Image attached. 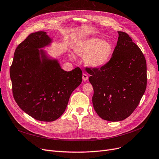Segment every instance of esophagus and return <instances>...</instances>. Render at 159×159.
<instances>
[{"mask_svg":"<svg viewBox=\"0 0 159 159\" xmlns=\"http://www.w3.org/2000/svg\"><path fill=\"white\" fill-rule=\"evenodd\" d=\"M88 75H87V74H86V73H83V80H84V81H86V80H88Z\"/></svg>","mask_w":159,"mask_h":159,"instance_id":"esophagus-1","label":"esophagus"}]
</instances>
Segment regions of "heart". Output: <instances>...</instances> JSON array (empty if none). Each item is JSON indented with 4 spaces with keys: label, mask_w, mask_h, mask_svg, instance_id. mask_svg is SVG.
<instances>
[{
    "label": "heart",
    "mask_w": 159,
    "mask_h": 159,
    "mask_svg": "<svg viewBox=\"0 0 159 159\" xmlns=\"http://www.w3.org/2000/svg\"><path fill=\"white\" fill-rule=\"evenodd\" d=\"M74 50L76 54L84 57L89 65L98 67L108 62L113 47L107 41L91 38L80 41L75 45Z\"/></svg>",
    "instance_id": "obj_1"
}]
</instances>
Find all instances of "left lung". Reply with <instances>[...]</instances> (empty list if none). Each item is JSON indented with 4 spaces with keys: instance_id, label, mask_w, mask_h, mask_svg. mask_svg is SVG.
I'll list each match as a JSON object with an SVG mask.
<instances>
[{
    "instance_id": "1",
    "label": "left lung",
    "mask_w": 159,
    "mask_h": 159,
    "mask_svg": "<svg viewBox=\"0 0 159 159\" xmlns=\"http://www.w3.org/2000/svg\"><path fill=\"white\" fill-rule=\"evenodd\" d=\"M119 37L110 61L101 67H86L93 86L94 109L102 119L119 121L139 105L147 87V63L129 35Z\"/></svg>"
}]
</instances>
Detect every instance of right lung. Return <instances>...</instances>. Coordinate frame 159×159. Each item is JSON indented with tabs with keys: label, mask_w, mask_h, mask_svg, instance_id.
Here are the masks:
<instances>
[{
	"label": "right lung",
	"mask_w": 159,
	"mask_h": 159,
	"mask_svg": "<svg viewBox=\"0 0 159 159\" xmlns=\"http://www.w3.org/2000/svg\"><path fill=\"white\" fill-rule=\"evenodd\" d=\"M51 42L44 32L30 34L15 50L10 69L15 101L25 113L42 121H55L63 114L83 76L79 67L67 72L57 61L48 59L42 50L39 52L38 48Z\"/></svg>",
	"instance_id": "1"
}]
</instances>
